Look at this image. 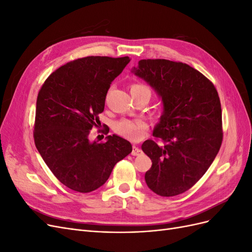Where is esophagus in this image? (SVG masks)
I'll return each instance as SVG.
<instances>
[{
	"instance_id": "34e87169",
	"label": "esophagus",
	"mask_w": 252,
	"mask_h": 252,
	"mask_svg": "<svg viewBox=\"0 0 252 252\" xmlns=\"http://www.w3.org/2000/svg\"><path fill=\"white\" fill-rule=\"evenodd\" d=\"M141 152H142V150L140 148H138L136 146L132 147V151H131V155L132 156H139Z\"/></svg>"
}]
</instances>
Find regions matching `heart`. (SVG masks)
<instances>
[{
    "instance_id": "obj_1",
    "label": "heart",
    "mask_w": 252,
    "mask_h": 252,
    "mask_svg": "<svg viewBox=\"0 0 252 252\" xmlns=\"http://www.w3.org/2000/svg\"><path fill=\"white\" fill-rule=\"evenodd\" d=\"M131 93H147L150 94V89L148 86L144 85L141 83L131 84L130 86ZM148 125L143 121H135V120H128L122 119L118 121L113 126L114 131L119 135L123 136L124 139H127L132 142L140 141L144 133L146 132Z\"/></svg>"
}]
</instances>
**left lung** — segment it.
<instances>
[{"label": "left lung", "instance_id": "8db88e82", "mask_svg": "<svg viewBox=\"0 0 252 252\" xmlns=\"http://www.w3.org/2000/svg\"><path fill=\"white\" fill-rule=\"evenodd\" d=\"M154 87L164 113L142 150L152 162L147 186L161 196L187 191L212 164L223 141L222 108L213 83L191 66L164 59L139 61L133 69ZM164 145L159 147L157 141Z\"/></svg>", "mask_w": 252, "mask_h": 252}]
</instances>
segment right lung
<instances>
[{
    "label": "right lung",
    "mask_w": 252,
    "mask_h": 252,
    "mask_svg": "<svg viewBox=\"0 0 252 252\" xmlns=\"http://www.w3.org/2000/svg\"><path fill=\"white\" fill-rule=\"evenodd\" d=\"M129 61L98 56L70 61L53 71L37 94L35 147L55 177L74 191L101 187L114 165L132 151L131 144L116 134L102 143L89 141L91 129L101 125L98 114L110 84Z\"/></svg>",
    "instance_id": "right-lung-1"
}]
</instances>
